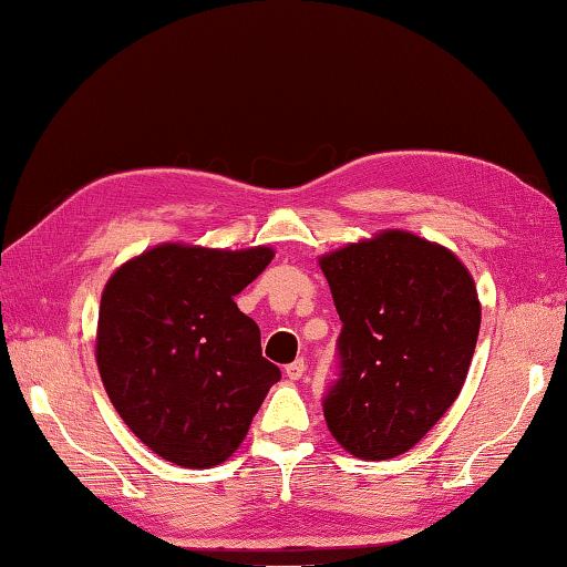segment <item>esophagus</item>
Returning <instances> with one entry per match:
<instances>
[{"label":"esophagus","instance_id":"esophagus-1","mask_svg":"<svg viewBox=\"0 0 567 567\" xmlns=\"http://www.w3.org/2000/svg\"><path fill=\"white\" fill-rule=\"evenodd\" d=\"M303 370H306V362L303 360H293L291 365H286V378L288 380H298L303 375Z\"/></svg>","mask_w":567,"mask_h":567}]
</instances>
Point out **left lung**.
Returning <instances> with one entry per match:
<instances>
[{
	"mask_svg": "<svg viewBox=\"0 0 567 567\" xmlns=\"http://www.w3.org/2000/svg\"><path fill=\"white\" fill-rule=\"evenodd\" d=\"M318 264L343 320L328 430L358 458L400 456L464 388L482 326L472 274L450 249L400 229Z\"/></svg>",
	"mask_w": 567,
	"mask_h": 567,
	"instance_id": "obj_1",
	"label": "left lung"
}]
</instances>
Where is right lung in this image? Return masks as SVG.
Returning <instances> with one entry per match:
<instances>
[{
  "instance_id": "1",
  "label": "right lung",
  "mask_w": 567,
  "mask_h": 567,
  "mask_svg": "<svg viewBox=\"0 0 567 567\" xmlns=\"http://www.w3.org/2000/svg\"><path fill=\"white\" fill-rule=\"evenodd\" d=\"M274 249L159 244L117 269L101 296L95 362L113 408L145 446L187 468L237 452L281 370L261 355L241 293Z\"/></svg>"
}]
</instances>
